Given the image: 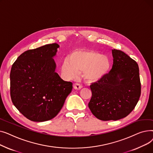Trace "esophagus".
Listing matches in <instances>:
<instances>
[{
  "mask_svg": "<svg viewBox=\"0 0 153 153\" xmlns=\"http://www.w3.org/2000/svg\"><path fill=\"white\" fill-rule=\"evenodd\" d=\"M73 87H74V89H76V90H80V89H82V86L81 84H79L78 83H76V84H74Z\"/></svg>",
  "mask_w": 153,
  "mask_h": 153,
  "instance_id": "1",
  "label": "esophagus"
}]
</instances>
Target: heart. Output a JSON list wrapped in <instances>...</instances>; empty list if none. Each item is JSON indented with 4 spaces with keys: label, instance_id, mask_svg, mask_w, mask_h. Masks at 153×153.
<instances>
[{
    "label": "heart",
    "instance_id": "b5f03b06",
    "mask_svg": "<svg viewBox=\"0 0 153 153\" xmlns=\"http://www.w3.org/2000/svg\"><path fill=\"white\" fill-rule=\"evenodd\" d=\"M110 68L107 56L87 50L73 51L62 64V71L68 78H75L78 72L83 71L84 77L90 82L100 81L108 74Z\"/></svg>",
    "mask_w": 153,
    "mask_h": 153
}]
</instances>
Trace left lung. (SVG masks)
I'll list each match as a JSON object with an SVG mask.
<instances>
[{"mask_svg":"<svg viewBox=\"0 0 153 153\" xmlns=\"http://www.w3.org/2000/svg\"><path fill=\"white\" fill-rule=\"evenodd\" d=\"M111 51L114 62L109 73L90 86L92 95L88 105L92 114L103 121L126 117L141 95L137 62L122 51Z\"/></svg>","mask_w":153,"mask_h":153,"instance_id":"left-lung-1","label":"left lung"}]
</instances>
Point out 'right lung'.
<instances>
[{
    "label": "right lung",
    "mask_w": 153,
    "mask_h": 153,
    "mask_svg": "<svg viewBox=\"0 0 153 153\" xmlns=\"http://www.w3.org/2000/svg\"><path fill=\"white\" fill-rule=\"evenodd\" d=\"M59 47L46 45L20 54L11 68L10 97L20 113L31 121L42 122L58 114L72 89L55 72L53 58Z\"/></svg>",
    "instance_id": "add662e5"
}]
</instances>
